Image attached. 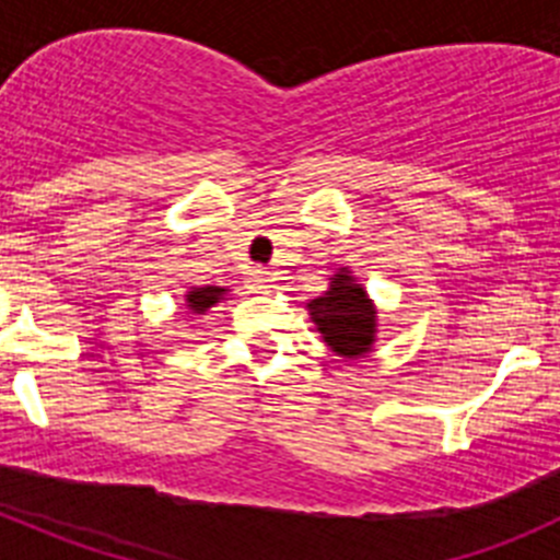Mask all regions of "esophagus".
Here are the masks:
<instances>
[{"instance_id":"1","label":"esophagus","mask_w":560,"mask_h":560,"mask_svg":"<svg viewBox=\"0 0 560 560\" xmlns=\"http://www.w3.org/2000/svg\"><path fill=\"white\" fill-rule=\"evenodd\" d=\"M252 283H255L257 291H271L275 289V275H271V271H255V280H252Z\"/></svg>"}]
</instances>
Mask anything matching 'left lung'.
Instances as JSON below:
<instances>
[{
    "instance_id": "8db88e82",
    "label": "left lung",
    "mask_w": 560,
    "mask_h": 560,
    "mask_svg": "<svg viewBox=\"0 0 560 560\" xmlns=\"http://www.w3.org/2000/svg\"><path fill=\"white\" fill-rule=\"evenodd\" d=\"M308 314L336 355L359 359L373 350L375 305L350 269L330 277L328 291L308 303Z\"/></svg>"
}]
</instances>
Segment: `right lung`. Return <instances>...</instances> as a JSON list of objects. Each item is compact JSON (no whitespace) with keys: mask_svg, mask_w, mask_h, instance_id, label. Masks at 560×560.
Masks as SVG:
<instances>
[{"mask_svg":"<svg viewBox=\"0 0 560 560\" xmlns=\"http://www.w3.org/2000/svg\"><path fill=\"white\" fill-rule=\"evenodd\" d=\"M226 294V289L221 285H201V289H190L185 294V305L190 314H205L207 308H212L215 303H221Z\"/></svg>","mask_w":560,"mask_h":560,"instance_id":"1","label":"right lung"}]
</instances>
